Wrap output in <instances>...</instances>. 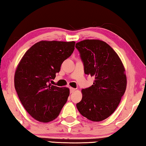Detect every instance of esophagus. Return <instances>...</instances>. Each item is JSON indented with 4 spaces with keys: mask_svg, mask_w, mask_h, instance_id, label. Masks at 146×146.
Here are the masks:
<instances>
[{
    "mask_svg": "<svg viewBox=\"0 0 146 146\" xmlns=\"http://www.w3.org/2000/svg\"><path fill=\"white\" fill-rule=\"evenodd\" d=\"M75 90H76V89H75V88H70V92H71V93H73V92H74Z\"/></svg>",
    "mask_w": 146,
    "mask_h": 146,
    "instance_id": "34e87169",
    "label": "esophagus"
}]
</instances>
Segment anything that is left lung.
<instances>
[{"mask_svg":"<svg viewBox=\"0 0 146 146\" xmlns=\"http://www.w3.org/2000/svg\"><path fill=\"white\" fill-rule=\"evenodd\" d=\"M75 47L84 73L95 78L92 86L82 90V99L77 108L90 121H102L115 111L126 90L124 66L116 52L102 40H84Z\"/></svg>","mask_w":146,"mask_h":146,"instance_id":"obj_1","label":"left lung"}]
</instances>
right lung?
Masks as SVG:
<instances>
[{
    "instance_id": "1",
    "label": "right lung",
    "mask_w": 146,
    "mask_h": 146,
    "mask_svg": "<svg viewBox=\"0 0 146 146\" xmlns=\"http://www.w3.org/2000/svg\"><path fill=\"white\" fill-rule=\"evenodd\" d=\"M75 44L73 41L37 42L25 53L17 67L14 83L18 97L26 111L40 122L54 120L67 102L69 88H58L50 82L73 52Z\"/></svg>"
}]
</instances>
